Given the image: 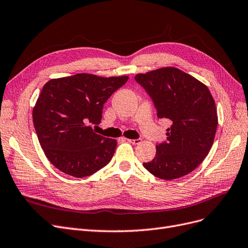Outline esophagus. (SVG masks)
<instances>
[{"label": "esophagus", "instance_id": "esophagus-1", "mask_svg": "<svg viewBox=\"0 0 248 248\" xmlns=\"http://www.w3.org/2000/svg\"><path fill=\"white\" fill-rule=\"evenodd\" d=\"M127 141H129L130 143L132 144H140L141 142V140L140 138H137V140H126Z\"/></svg>", "mask_w": 248, "mask_h": 248}]
</instances>
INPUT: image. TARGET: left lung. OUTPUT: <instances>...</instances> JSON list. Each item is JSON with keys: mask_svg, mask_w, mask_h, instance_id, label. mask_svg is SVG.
Instances as JSON below:
<instances>
[{"mask_svg": "<svg viewBox=\"0 0 248 248\" xmlns=\"http://www.w3.org/2000/svg\"><path fill=\"white\" fill-rule=\"evenodd\" d=\"M134 78L151 96L157 117L172 122L167 140L156 144L154 160L143 167L164 180L189 174L210 153L217 131V108L209 88L175 67Z\"/></svg>", "mask_w": 248, "mask_h": 248, "instance_id": "obj_1", "label": "left lung"}]
</instances>
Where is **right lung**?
Listing matches in <instances>:
<instances>
[{"label": "right lung", "mask_w": 248, "mask_h": 248, "mask_svg": "<svg viewBox=\"0 0 248 248\" xmlns=\"http://www.w3.org/2000/svg\"><path fill=\"white\" fill-rule=\"evenodd\" d=\"M128 78L79 73L44 85L32 111L33 125L45 155L58 170L83 178L110 163L117 140L96 134L88 124L101 123L104 104Z\"/></svg>", "instance_id": "1"}]
</instances>
